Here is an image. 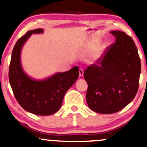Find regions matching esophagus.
<instances>
[{
    "label": "esophagus",
    "instance_id": "1",
    "mask_svg": "<svg viewBox=\"0 0 147 147\" xmlns=\"http://www.w3.org/2000/svg\"><path fill=\"white\" fill-rule=\"evenodd\" d=\"M79 74H80V76L82 77L83 76V74H84V70H83L82 69H80Z\"/></svg>",
    "mask_w": 147,
    "mask_h": 147
}]
</instances>
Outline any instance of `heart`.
Returning a JSON list of instances; mask_svg holds the SVG:
<instances>
[{"mask_svg":"<svg viewBox=\"0 0 147 147\" xmlns=\"http://www.w3.org/2000/svg\"><path fill=\"white\" fill-rule=\"evenodd\" d=\"M100 40L98 39H94L87 42L84 46V50L86 52L93 51L92 57L93 60H100L103 55L105 50V46L103 45H100Z\"/></svg>","mask_w":147,"mask_h":147,"instance_id":"1","label":"heart"}]
</instances>
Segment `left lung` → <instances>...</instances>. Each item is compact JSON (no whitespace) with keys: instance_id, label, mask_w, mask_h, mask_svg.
I'll return each instance as SVG.
<instances>
[{"instance_id":"1","label":"left lung","mask_w":147,"mask_h":147,"mask_svg":"<svg viewBox=\"0 0 147 147\" xmlns=\"http://www.w3.org/2000/svg\"><path fill=\"white\" fill-rule=\"evenodd\" d=\"M116 41L84 72L88 84L86 100L89 107L100 114H112L125 107L139 88L141 60L134 40L124 32L111 31Z\"/></svg>"}]
</instances>
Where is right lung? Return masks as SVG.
<instances>
[{"instance_id":"add662e5","label":"right lung","mask_w":147,"mask_h":147,"mask_svg":"<svg viewBox=\"0 0 147 147\" xmlns=\"http://www.w3.org/2000/svg\"><path fill=\"white\" fill-rule=\"evenodd\" d=\"M43 30H29L16 42L12 52L9 66V82L19 105L28 112L47 116L60 109L66 92L79 77V68L74 67L69 71L58 72L44 80H35L23 70L20 51L23 45L33 33H42Z\"/></svg>"}]
</instances>
